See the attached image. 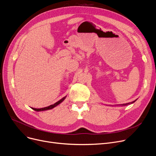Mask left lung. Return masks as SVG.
<instances>
[{"label":"left lung","mask_w":156,"mask_h":156,"mask_svg":"<svg viewBox=\"0 0 156 156\" xmlns=\"http://www.w3.org/2000/svg\"><path fill=\"white\" fill-rule=\"evenodd\" d=\"M136 101V100H135V101H133V102H131V103H126V104H122V105H117V106H126V105H129V104H131V103H134Z\"/></svg>","instance_id":"1"}]
</instances>
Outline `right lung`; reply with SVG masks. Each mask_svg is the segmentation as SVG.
Segmentation results:
<instances>
[{
	"label": "right lung",
	"mask_w": 156,
	"mask_h": 156,
	"mask_svg": "<svg viewBox=\"0 0 156 156\" xmlns=\"http://www.w3.org/2000/svg\"><path fill=\"white\" fill-rule=\"evenodd\" d=\"M66 96H65V97H64L62 99H61L60 100H59L58 101H57V103H55V104H53V105H50V106H47V107H44V108H32V109L34 110H35V111H36V112H41V111H44V110H51V109H52V108H55V106H58L59 104H60L61 103L62 101L66 99Z\"/></svg>",
	"instance_id": "1"
}]
</instances>
